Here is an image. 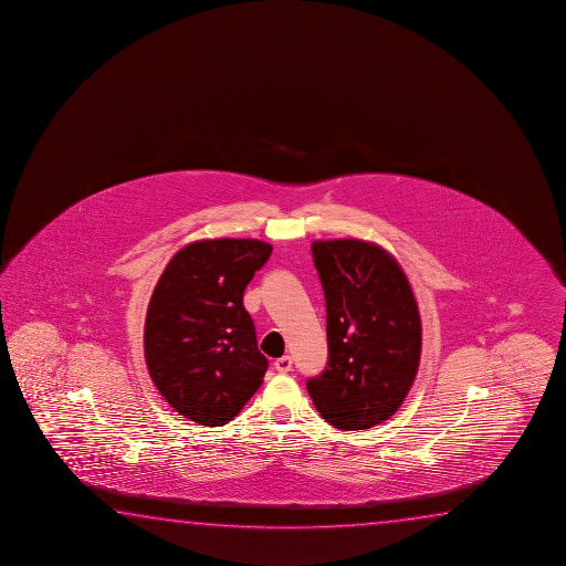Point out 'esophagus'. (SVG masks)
I'll list each match as a JSON object with an SVG mask.
<instances>
[{
  "label": "esophagus",
  "mask_w": 566,
  "mask_h": 566,
  "mask_svg": "<svg viewBox=\"0 0 566 566\" xmlns=\"http://www.w3.org/2000/svg\"><path fill=\"white\" fill-rule=\"evenodd\" d=\"M292 358L290 356H282V358H279V360L274 361V369L276 371H280V374H287L290 369H292Z\"/></svg>",
  "instance_id": "obj_1"
}]
</instances>
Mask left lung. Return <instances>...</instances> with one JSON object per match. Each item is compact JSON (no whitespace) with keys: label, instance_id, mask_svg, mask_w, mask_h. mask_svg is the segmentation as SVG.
I'll return each mask as SVG.
<instances>
[{"label":"left lung","instance_id":"8db88e82","mask_svg":"<svg viewBox=\"0 0 566 566\" xmlns=\"http://www.w3.org/2000/svg\"><path fill=\"white\" fill-rule=\"evenodd\" d=\"M327 304V368L307 379L315 409L338 430L394 417L417 377L422 327L399 262L360 239L315 241Z\"/></svg>","mask_w":566,"mask_h":566}]
</instances>
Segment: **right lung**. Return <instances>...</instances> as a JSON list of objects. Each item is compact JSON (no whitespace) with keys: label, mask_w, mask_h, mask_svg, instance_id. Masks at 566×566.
Here are the masks:
<instances>
[{"label":"right lung","mask_w":566,"mask_h":566,"mask_svg":"<svg viewBox=\"0 0 566 566\" xmlns=\"http://www.w3.org/2000/svg\"><path fill=\"white\" fill-rule=\"evenodd\" d=\"M271 253L259 239L195 241L165 266L149 300V376L172 409L202 427L233 420L269 368L243 292Z\"/></svg>","instance_id":"add662e5"}]
</instances>
